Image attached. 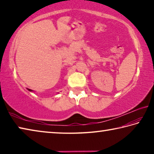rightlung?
Returning a JSON list of instances; mask_svg holds the SVG:
<instances>
[{
	"label": "right lung",
	"mask_w": 154,
	"mask_h": 154,
	"mask_svg": "<svg viewBox=\"0 0 154 154\" xmlns=\"http://www.w3.org/2000/svg\"><path fill=\"white\" fill-rule=\"evenodd\" d=\"M28 90H29L30 91V92H32V90H30V89H28Z\"/></svg>",
	"instance_id": "right-lung-1"
}]
</instances>
